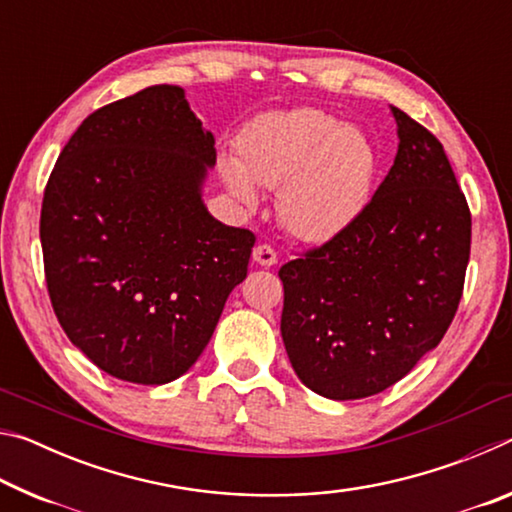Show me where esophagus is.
<instances>
[{
	"instance_id": "obj_1",
	"label": "esophagus",
	"mask_w": 512,
	"mask_h": 512,
	"mask_svg": "<svg viewBox=\"0 0 512 512\" xmlns=\"http://www.w3.org/2000/svg\"><path fill=\"white\" fill-rule=\"evenodd\" d=\"M253 259L259 266H275L277 264V253L268 244H259L253 250Z\"/></svg>"
}]
</instances>
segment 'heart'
Wrapping results in <instances>:
<instances>
[{
  "label": "heart",
  "instance_id": "b5f03b06",
  "mask_svg": "<svg viewBox=\"0 0 512 512\" xmlns=\"http://www.w3.org/2000/svg\"><path fill=\"white\" fill-rule=\"evenodd\" d=\"M377 149L357 126L332 112L296 108L257 117L237 142V158L219 155L230 196L257 210L262 189H277V214L291 237L327 244L368 210L377 180Z\"/></svg>",
  "mask_w": 512,
  "mask_h": 512
}]
</instances>
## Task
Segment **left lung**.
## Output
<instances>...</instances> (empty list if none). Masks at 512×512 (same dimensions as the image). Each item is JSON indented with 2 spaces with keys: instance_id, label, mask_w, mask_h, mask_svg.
<instances>
[{
  "instance_id": "1",
  "label": "left lung",
  "mask_w": 512,
  "mask_h": 512,
  "mask_svg": "<svg viewBox=\"0 0 512 512\" xmlns=\"http://www.w3.org/2000/svg\"><path fill=\"white\" fill-rule=\"evenodd\" d=\"M391 112L400 144L368 210L280 268L284 348L302 384L327 400H361L409 375L463 296L470 207L443 144Z\"/></svg>"
}]
</instances>
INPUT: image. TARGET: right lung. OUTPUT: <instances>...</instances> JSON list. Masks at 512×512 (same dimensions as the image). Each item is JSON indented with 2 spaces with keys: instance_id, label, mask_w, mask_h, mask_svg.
<instances>
[{
  "instance_id": "add662e5",
  "label": "right lung",
  "mask_w": 512,
  "mask_h": 512,
  "mask_svg": "<svg viewBox=\"0 0 512 512\" xmlns=\"http://www.w3.org/2000/svg\"><path fill=\"white\" fill-rule=\"evenodd\" d=\"M178 85H151L76 128L42 198L51 305L67 339L121 381L160 386L194 366L255 235L203 203L214 167Z\"/></svg>"
}]
</instances>
